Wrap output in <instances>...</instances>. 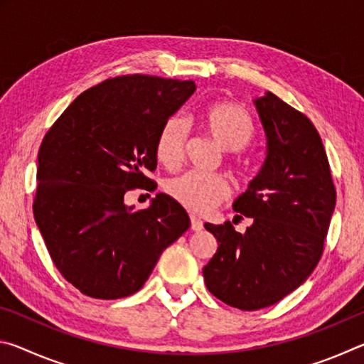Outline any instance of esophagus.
I'll use <instances>...</instances> for the list:
<instances>
[{
  "mask_svg": "<svg viewBox=\"0 0 364 364\" xmlns=\"http://www.w3.org/2000/svg\"><path fill=\"white\" fill-rule=\"evenodd\" d=\"M202 228H204V223H202L199 218L191 217V230L197 232V231H202Z\"/></svg>",
  "mask_w": 364,
  "mask_h": 364,
  "instance_id": "1",
  "label": "esophagus"
}]
</instances>
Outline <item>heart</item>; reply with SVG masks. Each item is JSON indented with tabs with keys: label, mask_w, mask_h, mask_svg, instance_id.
I'll return each instance as SVG.
<instances>
[{
	"label": "heart",
	"mask_w": 364,
	"mask_h": 364,
	"mask_svg": "<svg viewBox=\"0 0 364 364\" xmlns=\"http://www.w3.org/2000/svg\"><path fill=\"white\" fill-rule=\"evenodd\" d=\"M204 128L208 136L221 149L239 152L250 144L255 128L244 109L232 104H212L204 110ZM189 136V123L181 114L168 117L160 127L156 139V156L159 162L167 168H175L181 164ZM231 162L237 165L236 156ZM170 197L193 213H207L217 207L228 196L225 178L218 175L205 176L186 173L167 183Z\"/></svg>",
	"instance_id": "b5f03b06"
}]
</instances>
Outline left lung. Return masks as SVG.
Here are the masks:
<instances>
[{
  "instance_id": "8db88e82",
  "label": "left lung",
  "mask_w": 364,
  "mask_h": 364,
  "mask_svg": "<svg viewBox=\"0 0 364 364\" xmlns=\"http://www.w3.org/2000/svg\"><path fill=\"white\" fill-rule=\"evenodd\" d=\"M254 104L267 152L249 189L232 204L252 225L237 232L230 221L205 223L218 249L202 269L215 297L245 311L278 304L304 284L321 258L336 207L315 125L269 91Z\"/></svg>"
}]
</instances>
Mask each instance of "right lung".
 Masks as SVG:
<instances>
[{
	"label": "right lung",
	"instance_id": "1",
	"mask_svg": "<svg viewBox=\"0 0 364 364\" xmlns=\"http://www.w3.org/2000/svg\"><path fill=\"white\" fill-rule=\"evenodd\" d=\"M196 83L151 75L106 80L80 95L43 139L33 217L54 264L80 292L114 300L138 292L162 252L191 226L164 193L144 210L130 189H156L160 127Z\"/></svg>",
	"mask_w": 364,
	"mask_h": 364
}]
</instances>
